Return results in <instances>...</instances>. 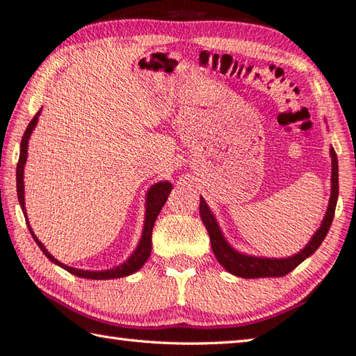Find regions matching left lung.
<instances>
[{
    "label": "left lung",
    "mask_w": 356,
    "mask_h": 356,
    "mask_svg": "<svg viewBox=\"0 0 356 356\" xmlns=\"http://www.w3.org/2000/svg\"><path fill=\"white\" fill-rule=\"evenodd\" d=\"M330 157H332V176H330L332 185H330L329 207H327V211L324 214L321 225H319L315 234L312 236L307 245L293 256L262 257V256H252V254L238 252V250L229 245L224 233H222L218 220H216V216L210 210V207L207 205L205 199L200 196V205H199L200 219L204 222L208 234H210L211 248L216 259H218V262L228 271V273L243 277V280H256V277H281V276L289 275L291 270H295L299 264L304 262L309 256H312L316 252L330 229L333 216H335L338 191H339L338 157H337L335 149H333L332 146H330Z\"/></svg>",
    "instance_id": "left-lung-1"
}]
</instances>
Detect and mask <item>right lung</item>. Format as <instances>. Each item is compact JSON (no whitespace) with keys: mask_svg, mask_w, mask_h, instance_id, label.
Wrapping results in <instances>:
<instances>
[{"mask_svg":"<svg viewBox=\"0 0 356 356\" xmlns=\"http://www.w3.org/2000/svg\"><path fill=\"white\" fill-rule=\"evenodd\" d=\"M41 114V109L38 111L35 117L31 120L29 127L26 128L24 136L21 138V146H19V159H18V165H17V194H18V202L21 210H23V214L26 218V224L29 232L32 234L33 241L37 242V245L40 247L41 252L44 253L49 261H52L55 266H58L61 268H65L69 273H72L79 277H85V280H117V277H124L129 276L132 273H136L137 270H140L143 267V264L148 261V257L151 254V234H152V228H154L156 219L162 210V207L165 205L166 199H168L170 193L172 190V185L168 182V180H162V182H157L154 185L149 186L148 193H146V204H145V222H143V232H142V238L138 241L137 247L132 254L128 257L127 261L120 266L113 267L109 270H80V268H74L65 266V264L60 262L58 259L47 252V248L38 241L37 236L32 232V227L27 220V211H26V202H24V165L27 160V145H29V138L32 136V132L37 127L38 123V117Z\"/></svg>","mask_w":356,"mask_h":356,"instance_id":"1","label":"right lung"}]
</instances>
